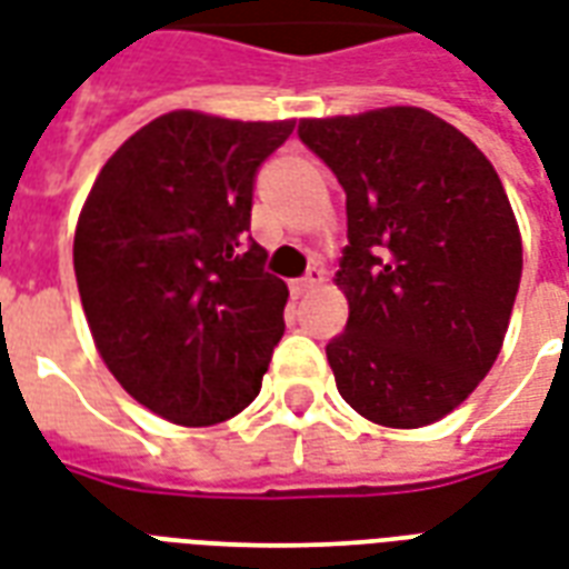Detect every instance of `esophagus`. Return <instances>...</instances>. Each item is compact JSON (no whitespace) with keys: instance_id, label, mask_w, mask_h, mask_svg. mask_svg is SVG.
Wrapping results in <instances>:
<instances>
[{"instance_id":"esophagus-1","label":"esophagus","mask_w":569,"mask_h":569,"mask_svg":"<svg viewBox=\"0 0 569 569\" xmlns=\"http://www.w3.org/2000/svg\"><path fill=\"white\" fill-rule=\"evenodd\" d=\"M319 283H322V271H319V268H310L305 277L292 280V292H296V296H307V292H313Z\"/></svg>"}]
</instances>
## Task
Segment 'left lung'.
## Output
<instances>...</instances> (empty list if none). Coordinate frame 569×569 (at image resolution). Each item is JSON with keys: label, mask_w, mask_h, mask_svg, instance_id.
<instances>
[{"label": "left lung", "mask_w": 569, "mask_h": 569, "mask_svg": "<svg viewBox=\"0 0 569 569\" xmlns=\"http://www.w3.org/2000/svg\"><path fill=\"white\" fill-rule=\"evenodd\" d=\"M298 138L347 192L349 319L326 347L338 391L386 428L443 419L498 359L519 292L521 238L498 171L422 108L301 120Z\"/></svg>", "instance_id": "obj_1"}]
</instances>
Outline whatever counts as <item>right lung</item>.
<instances>
[{
    "instance_id": "obj_1",
    "label": "right lung",
    "mask_w": 569,
    "mask_h": 569,
    "mask_svg": "<svg viewBox=\"0 0 569 569\" xmlns=\"http://www.w3.org/2000/svg\"><path fill=\"white\" fill-rule=\"evenodd\" d=\"M292 129L162 113L92 183L74 231L83 313L117 382L168 422H226L262 389L289 289L250 238L252 189Z\"/></svg>"
}]
</instances>
